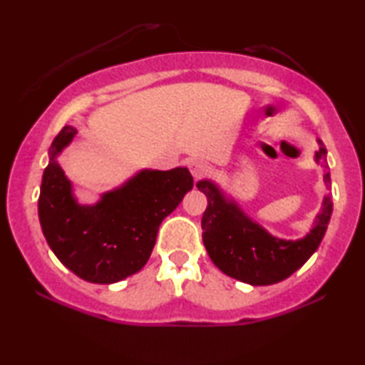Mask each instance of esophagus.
Instances as JSON below:
<instances>
[{"instance_id":"obj_1","label":"esophagus","mask_w":365,"mask_h":365,"mask_svg":"<svg viewBox=\"0 0 365 365\" xmlns=\"http://www.w3.org/2000/svg\"><path fill=\"white\" fill-rule=\"evenodd\" d=\"M187 164H189V171H191V174L196 179L201 178L202 174L207 171V164L204 163L202 159H191Z\"/></svg>"}]
</instances>
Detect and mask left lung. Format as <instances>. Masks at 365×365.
Here are the masks:
<instances>
[{
	"instance_id": "8db88e82",
	"label": "left lung",
	"mask_w": 365,
	"mask_h": 365,
	"mask_svg": "<svg viewBox=\"0 0 365 365\" xmlns=\"http://www.w3.org/2000/svg\"><path fill=\"white\" fill-rule=\"evenodd\" d=\"M319 144L317 163L324 161L327 154L322 143ZM324 181L331 182V174H324ZM196 186L207 197L201 226L209 257L224 274L251 286L276 284L302 267L321 244L332 214V202L327 196L311 232L297 241H286L252 222L212 181H199Z\"/></svg>"
}]
</instances>
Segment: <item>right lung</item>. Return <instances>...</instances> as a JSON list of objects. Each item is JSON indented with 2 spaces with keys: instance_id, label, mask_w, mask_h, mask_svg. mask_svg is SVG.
Listing matches in <instances>:
<instances>
[{
  "instance_id": "add662e5",
  "label": "right lung",
  "mask_w": 365,
  "mask_h": 365,
  "mask_svg": "<svg viewBox=\"0 0 365 365\" xmlns=\"http://www.w3.org/2000/svg\"><path fill=\"white\" fill-rule=\"evenodd\" d=\"M76 128L64 126L49 148L38 199L39 222L56 257L88 282L113 284L141 271L151 256L163 219L192 189L187 168L144 169L121 187L81 206L56 156L73 141Z\"/></svg>"
}]
</instances>
